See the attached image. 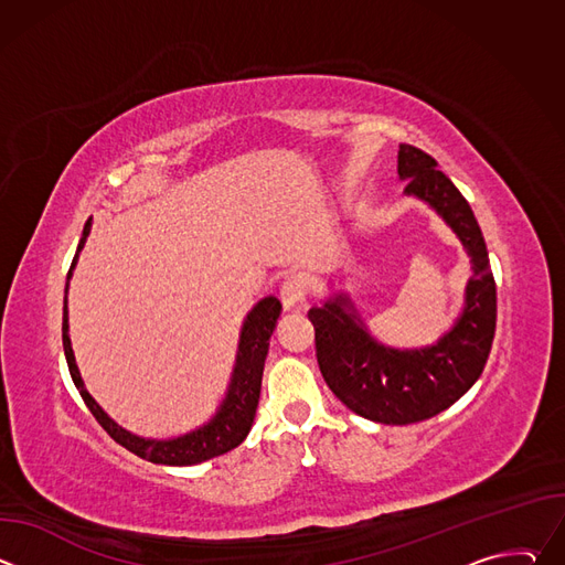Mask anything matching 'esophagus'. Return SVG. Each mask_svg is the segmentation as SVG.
<instances>
[{"instance_id":"esophagus-1","label":"esophagus","mask_w":565,"mask_h":565,"mask_svg":"<svg viewBox=\"0 0 565 565\" xmlns=\"http://www.w3.org/2000/svg\"><path fill=\"white\" fill-rule=\"evenodd\" d=\"M279 299L284 303L286 310H297L303 306V286L299 279H288L284 281L281 290H279Z\"/></svg>"}]
</instances>
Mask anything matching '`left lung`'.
<instances>
[{
	"label": "left lung",
	"mask_w": 565,
	"mask_h": 565,
	"mask_svg": "<svg viewBox=\"0 0 565 565\" xmlns=\"http://www.w3.org/2000/svg\"><path fill=\"white\" fill-rule=\"evenodd\" d=\"M397 177L407 181V196L451 227L469 257L471 277L454 327L429 347L393 349L369 333L344 290L308 310L329 388L353 414L382 425H412L449 409L486 369L497 331V284L469 203L418 147H397Z\"/></svg>",
	"instance_id": "8db88e82"
}]
</instances>
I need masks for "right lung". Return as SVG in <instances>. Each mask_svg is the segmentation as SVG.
Listing matches in <instances>:
<instances>
[{"label":"right lung","mask_w":565,"mask_h":565,"mask_svg":"<svg viewBox=\"0 0 565 565\" xmlns=\"http://www.w3.org/2000/svg\"><path fill=\"white\" fill-rule=\"evenodd\" d=\"M92 232V218L85 223L83 238H79L75 257L71 262L68 275H66V288L68 292V281L73 277V268L77 264L79 253H83L87 236ZM281 315V301L277 297H264L262 301L255 303V308L248 312L244 319V327H241L238 335V349H236V360L234 369L230 375V384L225 391V397L221 399V405L216 414L201 427L174 436V438H145L138 436L125 427H120L100 405L92 397L87 391L83 375H79V369L75 364V355L71 349V338H68V306H66V295H64V308H62V344H64V355L68 364V373L73 377L75 388L83 395L85 405L94 414V418L100 423V427L125 449L131 454L156 462V465H199L203 460H210L214 456H221L241 443L246 440L257 405H259V393H262V375H264V364L270 347L273 331L277 327V319Z\"/></svg>","instance_id":"1"}]
</instances>
